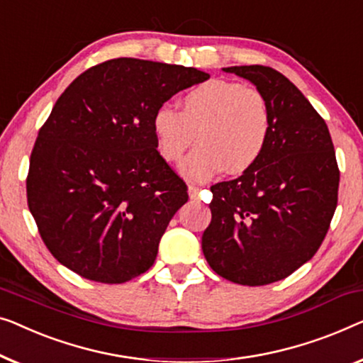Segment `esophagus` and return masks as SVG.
<instances>
[{
	"instance_id": "1",
	"label": "esophagus",
	"mask_w": 363,
	"mask_h": 363,
	"mask_svg": "<svg viewBox=\"0 0 363 363\" xmlns=\"http://www.w3.org/2000/svg\"><path fill=\"white\" fill-rule=\"evenodd\" d=\"M199 190H201V188H199V186H194V185H190V186H188V194H190V198H191V199H198V194H199Z\"/></svg>"
}]
</instances>
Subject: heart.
Instances as JSON below:
<instances>
[{"label": "heart", "instance_id": "obj_1", "mask_svg": "<svg viewBox=\"0 0 363 363\" xmlns=\"http://www.w3.org/2000/svg\"><path fill=\"white\" fill-rule=\"evenodd\" d=\"M159 155L177 164L198 139V149L180 165L188 182H206L228 169L250 170L264 154L272 134V113L264 94L238 82L209 80L182 98V111L162 104L152 116Z\"/></svg>", "mask_w": 363, "mask_h": 363}]
</instances>
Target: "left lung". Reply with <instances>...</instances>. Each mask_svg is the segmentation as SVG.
<instances>
[{"instance_id":"8db88e82","label":"left lung","mask_w":363,"mask_h":363,"mask_svg":"<svg viewBox=\"0 0 363 363\" xmlns=\"http://www.w3.org/2000/svg\"><path fill=\"white\" fill-rule=\"evenodd\" d=\"M223 70L264 94L272 134L250 170L211 186V224L201 247L219 277L262 286L316 254L337 206L340 173L324 119L285 75L264 65Z\"/></svg>"}]
</instances>
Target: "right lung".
I'll return each mask as SVG.
<instances>
[{
	"label": "right lung",
	"instance_id": "obj_1",
	"mask_svg": "<svg viewBox=\"0 0 363 363\" xmlns=\"http://www.w3.org/2000/svg\"><path fill=\"white\" fill-rule=\"evenodd\" d=\"M209 78L193 67L113 59L77 77L42 125L29 162V211L50 254L99 283L154 265L186 185L157 152L152 116Z\"/></svg>",
	"mask_w": 363,
	"mask_h": 363
}]
</instances>
